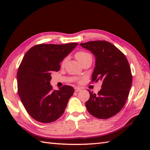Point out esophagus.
<instances>
[{"label": "esophagus", "mask_w": 150, "mask_h": 150, "mask_svg": "<svg viewBox=\"0 0 150 150\" xmlns=\"http://www.w3.org/2000/svg\"><path fill=\"white\" fill-rule=\"evenodd\" d=\"M75 90L76 92H79V91H81V88H79V87H76L75 88Z\"/></svg>", "instance_id": "obj_1"}]
</instances>
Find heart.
<instances>
[{
	"label": "heart",
	"instance_id": "1",
	"mask_svg": "<svg viewBox=\"0 0 150 150\" xmlns=\"http://www.w3.org/2000/svg\"><path fill=\"white\" fill-rule=\"evenodd\" d=\"M89 57H91V55L90 53H88L86 52H84V51H79L75 54V57L79 62H81L82 61H83L84 60H85L86 58ZM66 59H64V60L62 61V64H64V62H66Z\"/></svg>",
	"mask_w": 150,
	"mask_h": 150
}]
</instances>
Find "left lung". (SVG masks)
Masks as SVG:
<instances>
[{
    "mask_svg": "<svg viewBox=\"0 0 150 150\" xmlns=\"http://www.w3.org/2000/svg\"><path fill=\"white\" fill-rule=\"evenodd\" d=\"M80 45L95 57L92 82H103L98 93L89 90L87 110L98 119H109L122 110L128 97L132 83L128 61L122 52L107 41H90Z\"/></svg>",
    "mask_w": 150,
    "mask_h": 150,
    "instance_id": "left-lung-1",
    "label": "left lung"
}]
</instances>
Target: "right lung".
<instances>
[{"label":"right lung","instance_id":"obj_1","mask_svg":"<svg viewBox=\"0 0 150 150\" xmlns=\"http://www.w3.org/2000/svg\"><path fill=\"white\" fill-rule=\"evenodd\" d=\"M78 45L41 44L34 46L23 57L17 72L19 97L30 115L38 122L50 123L61 117L75 90L63 86L53 90V71H59L60 63Z\"/></svg>","mask_w":150,"mask_h":150}]
</instances>
